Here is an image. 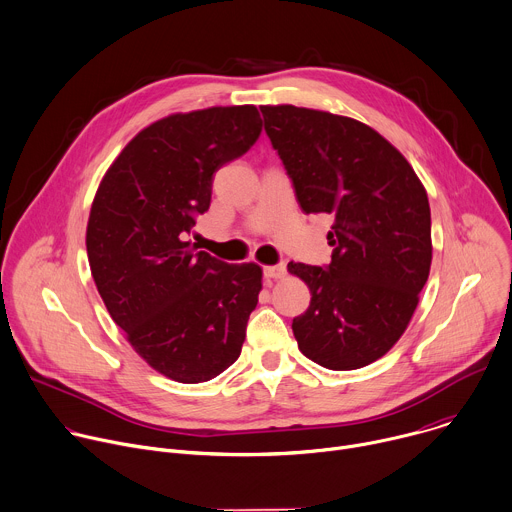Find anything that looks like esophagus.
Masks as SVG:
<instances>
[{"mask_svg": "<svg viewBox=\"0 0 512 512\" xmlns=\"http://www.w3.org/2000/svg\"><path fill=\"white\" fill-rule=\"evenodd\" d=\"M263 273H265L267 279H283L287 275V269H285L283 263L281 265H267L263 269Z\"/></svg>", "mask_w": 512, "mask_h": 512, "instance_id": "esophagus-1", "label": "esophagus"}]
</instances>
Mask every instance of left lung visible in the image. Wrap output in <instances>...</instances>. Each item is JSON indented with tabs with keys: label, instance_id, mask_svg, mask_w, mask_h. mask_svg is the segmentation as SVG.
I'll use <instances>...</instances> for the list:
<instances>
[{
	"label": "left lung",
	"instance_id": "obj_1",
	"mask_svg": "<svg viewBox=\"0 0 512 512\" xmlns=\"http://www.w3.org/2000/svg\"><path fill=\"white\" fill-rule=\"evenodd\" d=\"M261 112L299 207L333 221L325 269L287 265L311 293L291 325L297 346L327 370L364 368L402 337L430 275L426 189L404 154L360 120L291 104Z\"/></svg>",
	"mask_w": 512,
	"mask_h": 512
}]
</instances>
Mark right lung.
I'll return each instance as SVG.
<instances>
[{"mask_svg":"<svg viewBox=\"0 0 512 512\" xmlns=\"http://www.w3.org/2000/svg\"><path fill=\"white\" fill-rule=\"evenodd\" d=\"M257 106L177 112L142 128L92 201L86 251L98 293L158 374L199 384L241 354L263 269L229 265L185 241L211 205L213 175L261 134Z\"/></svg>","mask_w":512,"mask_h":512,"instance_id":"1","label":"right lung"}]
</instances>
